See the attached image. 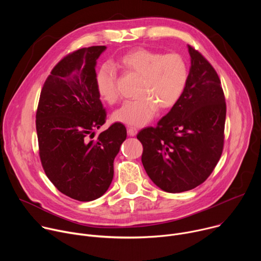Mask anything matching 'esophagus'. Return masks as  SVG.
I'll return each mask as SVG.
<instances>
[{"mask_svg":"<svg viewBox=\"0 0 261 261\" xmlns=\"http://www.w3.org/2000/svg\"><path fill=\"white\" fill-rule=\"evenodd\" d=\"M137 134V129L136 128H133V127H130L128 129V135L130 136H135Z\"/></svg>","mask_w":261,"mask_h":261,"instance_id":"esophagus-1","label":"esophagus"}]
</instances>
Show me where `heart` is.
I'll list each match as a JSON object with an SVG mask.
<instances>
[{"instance_id": "1", "label": "heart", "mask_w": 261, "mask_h": 261, "mask_svg": "<svg viewBox=\"0 0 261 261\" xmlns=\"http://www.w3.org/2000/svg\"><path fill=\"white\" fill-rule=\"evenodd\" d=\"M115 68L140 77L136 92L138 98L126 101L113 115L114 121L134 127L147 124L158 108L166 110L173 107L188 82V66L180 55L138 48L122 56L114 66L103 65L97 72L98 94L109 104L119 98Z\"/></svg>"}]
</instances>
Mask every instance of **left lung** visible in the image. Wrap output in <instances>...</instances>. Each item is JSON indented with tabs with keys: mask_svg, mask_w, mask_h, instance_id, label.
<instances>
[{
	"mask_svg": "<svg viewBox=\"0 0 261 261\" xmlns=\"http://www.w3.org/2000/svg\"><path fill=\"white\" fill-rule=\"evenodd\" d=\"M191 66L178 102L155 128L142 129V165L158 187L180 193L202 184L216 167L224 143L226 104L212 65L188 45Z\"/></svg>",
	"mask_w": 261,
	"mask_h": 261,
	"instance_id": "obj_1",
	"label": "left lung"
}]
</instances>
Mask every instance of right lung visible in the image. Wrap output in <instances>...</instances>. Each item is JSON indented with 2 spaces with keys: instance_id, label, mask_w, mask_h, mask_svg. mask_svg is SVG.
I'll use <instances>...</instances> for the list:
<instances>
[{
  "instance_id": "right-lung-1",
  "label": "right lung",
  "mask_w": 261,
  "mask_h": 261,
  "mask_svg": "<svg viewBox=\"0 0 261 261\" xmlns=\"http://www.w3.org/2000/svg\"><path fill=\"white\" fill-rule=\"evenodd\" d=\"M106 46L74 51L51 70L36 114L39 155L49 180L79 200L101 197L114 177V160L127 137L121 123L92 139L106 118L96 88V65Z\"/></svg>"
}]
</instances>
